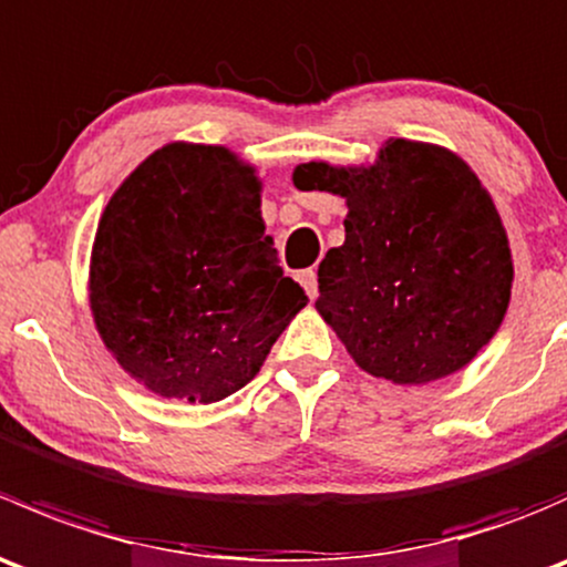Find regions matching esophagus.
<instances>
[{"label":"esophagus","mask_w":567,"mask_h":567,"mask_svg":"<svg viewBox=\"0 0 567 567\" xmlns=\"http://www.w3.org/2000/svg\"><path fill=\"white\" fill-rule=\"evenodd\" d=\"M296 279H299V285H301V288H305V293L310 296V299H316V296H318V277H316V271H312V268H305V271L296 274Z\"/></svg>","instance_id":"1"}]
</instances>
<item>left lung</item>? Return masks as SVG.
<instances>
[{
	"mask_svg": "<svg viewBox=\"0 0 567 567\" xmlns=\"http://www.w3.org/2000/svg\"><path fill=\"white\" fill-rule=\"evenodd\" d=\"M296 188L346 197V244L318 266V312L375 379L427 384L466 368L502 326L507 233L455 153L390 140L373 167H296Z\"/></svg>",
	"mask_w": 567,
	"mask_h": 567,
	"instance_id": "left-lung-1",
	"label": "left lung"
}]
</instances>
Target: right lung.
<instances>
[{"label": "right lung", "instance_id": "1", "mask_svg": "<svg viewBox=\"0 0 567 567\" xmlns=\"http://www.w3.org/2000/svg\"><path fill=\"white\" fill-rule=\"evenodd\" d=\"M305 305L266 236L260 181L227 147L173 142L109 199L90 307L120 368L151 392L188 403L238 392Z\"/></svg>", "mask_w": 567, "mask_h": 567}]
</instances>
